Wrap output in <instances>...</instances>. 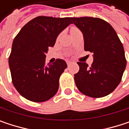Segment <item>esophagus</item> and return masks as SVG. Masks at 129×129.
I'll return each instance as SVG.
<instances>
[{
    "mask_svg": "<svg viewBox=\"0 0 129 129\" xmlns=\"http://www.w3.org/2000/svg\"><path fill=\"white\" fill-rule=\"evenodd\" d=\"M71 63H72V62H71V61H66V64H67L68 66H70Z\"/></svg>",
    "mask_w": 129,
    "mask_h": 129,
    "instance_id": "34e87169",
    "label": "esophagus"
}]
</instances>
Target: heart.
Returning <instances> with one entry per match:
<instances>
[{
    "label": "heart",
    "mask_w": 129,
    "mask_h": 129,
    "mask_svg": "<svg viewBox=\"0 0 129 129\" xmlns=\"http://www.w3.org/2000/svg\"><path fill=\"white\" fill-rule=\"evenodd\" d=\"M77 30H78V29L77 28V27H72L71 28V34L72 33H73V32H75V31H77Z\"/></svg>",
    "instance_id": "heart-1"
}]
</instances>
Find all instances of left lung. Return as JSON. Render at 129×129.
<instances>
[{
    "mask_svg": "<svg viewBox=\"0 0 129 129\" xmlns=\"http://www.w3.org/2000/svg\"><path fill=\"white\" fill-rule=\"evenodd\" d=\"M83 33L84 50L92 52L93 63L78 62L75 74L79 91L92 98L108 95L116 88L126 66L123 45L112 26L105 20L93 17L71 18Z\"/></svg>",
    "mask_w": 129,
    "mask_h": 129,
    "instance_id": "8db88e82",
    "label": "left lung"
}]
</instances>
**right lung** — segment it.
Here are the masks:
<instances>
[{"mask_svg":"<svg viewBox=\"0 0 129 129\" xmlns=\"http://www.w3.org/2000/svg\"><path fill=\"white\" fill-rule=\"evenodd\" d=\"M70 24V17L38 16L27 22L15 37L9 57L12 81L27 100L43 102L57 93L60 76L67 65L60 59L45 65V54Z\"/></svg>","mask_w":129,"mask_h":129,"instance_id":"obj_1","label":"right lung"}]
</instances>
